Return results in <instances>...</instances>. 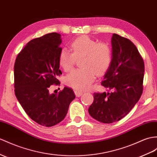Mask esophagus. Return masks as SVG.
<instances>
[{
	"label": "esophagus",
	"instance_id": "esophagus-1",
	"mask_svg": "<svg viewBox=\"0 0 157 157\" xmlns=\"http://www.w3.org/2000/svg\"><path fill=\"white\" fill-rule=\"evenodd\" d=\"M82 93H82V92H79L78 90H75V94L76 95V97H81V95L82 94Z\"/></svg>",
	"mask_w": 157,
	"mask_h": 157
}]
</instances>
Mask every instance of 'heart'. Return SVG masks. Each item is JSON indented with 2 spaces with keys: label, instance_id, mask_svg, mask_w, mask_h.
<instances>
[{
  "label": "heart",
  "instance_id": "obj_1",
  "mask_svg": "<svg viewBox=\"0 0 157 157\" xmlns=\"http://www.w3.org/2000/svg\"><path fill=\"white\" fill-rule=\"evenodd\" d=\"M71 51L60 50L59 63L64 71L73 68L76 59H81V69L68 74L64 82L68 86L78 90L89 89L94 81L95 74L103 75L109 69L112 62V49L105 43H97L92 38L83 35L75 39L71 44Z\"/></svg>",
  "mask_w": 157,
  "mask_h": 157
}]
</instances>
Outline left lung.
Here are the masks:
<instances>
[{"instance_id":"8db88e82","label":"left lung","mask_w":157,"mask_h":157,"mask_svg":"<svg viewBox=\"0 0 157 157\" xmlns=\"http://www.w3.org/2000/svg\"><path fill=\"white\" fill-rule=\"evenodd\" d=\"M112 62L101 85L110 93H94L90 115L103 123L120 121L139 101L143 90L144 64L138 49L129 39L113 34Z\"/></svg>"}]
</instances>
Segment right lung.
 Masks as SVG:
<instances>
[{
    "label": "right lung",
    "mask_w": 157,
    "mask_h": 157,
    "mask_svg": "<svg viewBox=\"0 0 157 157\" xmlns=\"http://www.w3.org/2000/svg\"><path fill=\"white\" fill-rule=\"evenodd\" d=\"M61 35L52 33L29 41L18 55L14 66V92L22 107L32 120L52 127L66 117L75 95L64 87L59 93H49L51 85L60 83L59 55Z\"/></svg>",
    "instance_id": "obj_1"
}]
</instances>
